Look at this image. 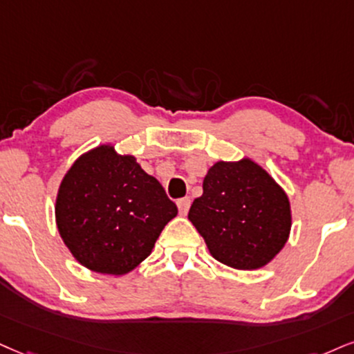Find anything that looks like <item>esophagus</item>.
Instances as JSON below:
<instances>
[{"instance_id": "obj_1", "label": "esophagus", "mask_w": 354, "mask_h": 354, "mask_svg": "<svg viewBox=\"0 0 354 354\" xmlns=\"http://www.w3.org/2000/svg\"><path fill=\"white\" fill-rule=\"evenodd\" d=\"M190 203H192L190 197H184V198L177 200V207H178V212H180L182 215H185V213L189 212V208H190Z\"/></svg>"}]
</instances>
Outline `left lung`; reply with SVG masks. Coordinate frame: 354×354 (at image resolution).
Here are the masks:
<instances>
[{"label": "left lung", "mask_w": 354, "mask_h": 354, "mask_svg": "<svg viewBox=\"0 0 354 354\" xmlns=\"http://www.w3.org/2000/svg\"><path fill=\"white\" fill-rule=\"evenodd\" d=\"M189 220L216 261L234 269H259L274 259L290 233L286 192L250 159L216 162L203 178Z\"/></svg>", "instance_id": "1"}]
</instances>
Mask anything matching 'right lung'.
I'll return each mask as SVG.
<instances>
[{
  "label": "right lung",
  "mask_w": 354,
  "mask_h": 354,
  "mask_svg": "<svg viewBox=\"0 0 354 354\" xmlns=\"http://www.w3.org/2000/svg\"><path fill=\"white\" fill-rule=\"evenodd\" d=\"M177 205L133 156L100 146L75 160L55 202L60 236L73 257L102 274L129 272L151 254Z\"/></svg>",
  "instance_id": "add662e5"
}]
</instances>
